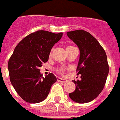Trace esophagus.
Wrapping results in <instances>:
<instances>
[{"instance_id":"esophagus-1","label":"esophagus","mask_w":120,"mask_h":120,"mask_svg":"<svg viewBox=\"0 0 120 120\" xmlns=\"http://www.w3.org/2000/svg\"><path fill=\"white\" fill-rule=\"evenodd\" d=\"M57 81L62 82V83H66V82L67 81V79H63V78H57Z\"/></svg>"}]
</instances>
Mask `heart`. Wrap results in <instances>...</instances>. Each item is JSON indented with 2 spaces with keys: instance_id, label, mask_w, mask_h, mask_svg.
<instances>
[{
  "instance_id": "b5f03b06",
  "label": "heart",
  "mask_w": 120,
  "mask_h": 120,
  "mask_svg": "<svg viewBox=\"0 0 120 120\" xmlns=\"http://www.w3.org/2000/svg\"><path fill=\"white\" fill-rule=\"evenodd\" d=\"M70 47H71V46H67V48H70ZM52 51H50V56H52ZM57 72H58V73H59V74H63L64 73V69L63 68H62V67H59V68H58L57 69Z\"/></svg>"
}]
</instances>
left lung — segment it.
<instances>
[{"label":"left lung","mask_w":120,"mask_h":120,"mask_svg":"<svg viewBox=\"0 0 120 120\" xmlns=\"http://www.w3.org/2000/svg\"><path fill=\"white\" fill-rule=\"evenodd\" d=\"M67 35L80 51L77 75L80 81L73 80L76 85L70 98L79 103H88L99 96L105 86L109 67L104 49L90 33L79 30L68 31Z\"/></svg>","instance_id":"8db88e82"}]
</instances>
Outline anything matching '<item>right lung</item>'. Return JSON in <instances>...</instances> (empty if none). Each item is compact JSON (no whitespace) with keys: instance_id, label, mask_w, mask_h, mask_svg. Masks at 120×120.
I'll return each mask as SVG.
<instances>
[{"instance_id":"1","label":"right lung","mask_w":120,"mask_h":120,"mask_svg":"<svg viewBox=\"0 0 120 120\" xmlns=\"http://www.w3.org/2000/svg\"><path fill=\"white\" fill-rule=\"evenodd\" d=\"M63 34L45 30L31 33L17 45L10 57L8 64L10 81L26 102L37 103L45 100L56 82L52 73L42 77L39 68L48 61L51 49Z\"/></svg>"}]
</instances>
